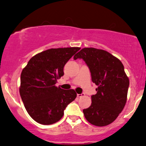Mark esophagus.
Here are the masks:
<instances>
[{"instance_id":"esophagus-1","label":"esophagus","mask_w":146,"mask_h":146,"mask_svg":"<svg viewBox=\"0 0 146 146\" xmlns=\"http://www.w3.org/2000/svg\"><path fill=\"white\" fill-rule=\"evenodd\" d=\"M84 95H85L84 93H82V94H77V97L81 98V97H82V96H84Z\"/></svg>"}]
</instances>
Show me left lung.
<instances>
[{
    "mask_svg": "<svg viewBox=\"0 0 146 146\" xmlns=\"http://www.w3.org/2000/svg\"><path fill=\"white\" fill-rule=\"evenodd\" d=\"M82 58L91 72L92 81L97 86L91 106L83 110L88 122L96 126H106L118 117L127 101L129 78L123 65L117 57L104 50L85 47L74 55Z\"/></svg>",
    "mask_w": 146,
    "mask_h": 146,
    "instance_id": "obj_1",
    "label": "left lung"
}]
</instances>
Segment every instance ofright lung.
Listing matches in <instances>:
<instances>
[{"instance_id":"right-lung-1","label":"right lung","mask_w":146,"mask_h":146,"mask_svg":"<svg viewBox=\"0 0 146 146\" xmlns=\"http://www.w3.org/2000/svg\"><path fill=\"white\" fill-rule=\"evenodd\" d=\"M80 47L52 48L34 56L23 70L19 88L25 108L35 121L42 125L55 123L64 110L76 99L74 90L55 86L63 76V68Z\"/></svg>"}]
</instances>
